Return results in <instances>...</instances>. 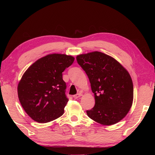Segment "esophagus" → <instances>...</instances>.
I'll list each match as a JSON object with an SVG mask.
<instances>
[{
    "mask_svg": "<svg viewBox=\"0 0 155 155\" xmlns=\"http://www.w3.org/2000/svg\"><path fill=\"white\" fill-rule=\"evenodd\" d=\"M82 96V94L81 93H77V94H75V95H74L73 96V98H79L80 97H81Z\"/></svg>",
    "mask_w": 155,
    "mask_h": 155,
    "instance_id": "34e87169",
    "label": "esophagus"
}]
</instances>
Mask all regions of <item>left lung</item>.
Here are the masks:
<instances>
[{"mask_svg":"<svg viewBox=\"0 0 155 155\" xmlns=\"http://www.w3.org/2000/svg\"><path fill=\"white\" fill-rule=\"evenodd\" d=\"M77 61L94 94V106L87 110L88 117L104 125L123 119L133 101V84L127 71L113 57L98 51L78 55Z\"/></svg>","mask_w":155,"mask_h":155,"instance_id":"obj_1","label":"left lung"}]
</instances>
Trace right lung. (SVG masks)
<instances>
[{
  "instance_id": "obj_1",
  "label": "right lung",
  "mask_w": 155,
  "mask_h": 155,
  "mask_svg": "<svg viewBox=\"0 0 155 155\" xmlns=\"http://www.w3.org/2000/svg\"><path fill=\"white\" fill-rule=\"evenodd\" d=\"M71 56L52 54L32 64L18 85L22 108L32 119L44 123L60 117L68 101L62 72L73 63Z\"/></svg>"
}]
</instances>
